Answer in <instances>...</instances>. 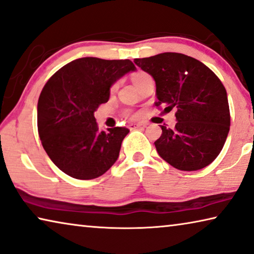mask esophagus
<instances>
[{
    "label": "esophagus",
    "mask_w": 254,
    "mask_h": 254,
    "mask_svg": "<svg viewBox=\"0 0 254 254\" xmlns=\"http://www.w3.org/2000/svg\"><path fill=\"white\" fill-rule=\"evenodd\" d=\"M140 127H142V124H140V123H130V124H128V128H130V130H135V128H138Z\"/></svg>",
    "instance_id": "obj_1"
}]
</instances>
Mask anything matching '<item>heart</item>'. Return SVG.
I'll return each mask as SVG.
<instances>
[{
    "instance_id": "obj_1",
    "label": "heart",
    "mask_w": 254,
    "mask_h": 254,
    "mask_svg": "<svg viewBox=\"0 0 254 254\" xmlns=\"http://www.w3.org/2000/svg\"><path fill=\"white\" fill-rule=\"evenodd\" d=\"M146 75L148 74L144 73V72H135V73L132 74V81L134 82V84H136ZM128 116H130L131 119H138L140 116V113H128Z\"/></svg>"
}]
</instances>
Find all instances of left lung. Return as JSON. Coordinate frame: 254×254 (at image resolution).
I'll return each instance as SVG.
<instances>
[{
    "instance_id": "8db88e82",
    "label": "left lung",
    "mask_w": 254,
    "mask_h": 254,
    "mask_svg": "<svg viewBox=\"0 0 254 254\" xmlns=\"http://www.w3.org/2000/svg\"><path fill=\"white\" fill-rule=\"evenodd\" d=\"M156 82L157 107L176 108L173 128L160 126L155 141L159 156L180 171H198L216 159L226 141L231 114L227 92L202 62L181 53L134 59Z\"/></svg>"
}]
</instances>
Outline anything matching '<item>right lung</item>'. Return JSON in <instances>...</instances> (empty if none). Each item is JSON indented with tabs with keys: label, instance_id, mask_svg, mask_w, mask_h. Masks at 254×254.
<instances>
[{
	"label": "right lung",
	"instance_id": "obj_1",
	"mask_svg": "<svg viewBox=\"0 0 254 254\" xmlns=\"http://www.w3.org/2000/svg\"><path fill=\"white\" fill-rule=\"evenodd\" d=\"M134 70L130 60L82 58L48 79L38 99V133L48 157L66 175L99 178L118 160L130 130L99 132L94 113L110 98L112 84Z\"/></svg>",
	"mask_w": 254,
	"mask_h": 254
}]
</instances>
